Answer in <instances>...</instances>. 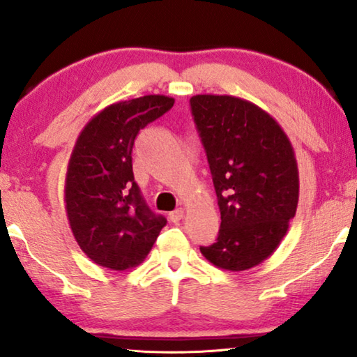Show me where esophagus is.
I'll return each mask as SVG.
<instances>
[{
  "mask_svg": "<svg viewBox=\"0 0 357 357\" xmlns=\"http://www.w3.org/2000/svg\"><path fill=\"white\" fill-rule=\"evenodd\" d=\"M183 217H184V209L183 208L174 209V211H172L170 214H168V219H170L173 223L181 222V220H183Z\"/></svg>",
  "mask_w": 357,
  "mask_h": 357,
  "instance_id": "34e87169",
  "label": "esophagus"
}]
</instances>
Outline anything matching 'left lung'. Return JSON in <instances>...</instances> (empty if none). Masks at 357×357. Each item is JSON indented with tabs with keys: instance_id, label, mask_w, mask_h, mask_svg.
I'll return each mask as SVG.
<instances>
[{
	"instance_id": "1",
	"label": "left lung",
	"mask_w": 357,
	"mask_h": 357,
	"mask_svg": "<svg viewBox=\"0 0 357 357\" xmlns=\"http://www.w3.org/2000/svg\"><path fill=\"white\" fill-rule=\"evenodd\" d=\"M190 110L222 219L215 243L200 252L217 268L250 269L279 247L296 214L293 146L273 116L244 99L198 94Z\"/></svg>"
}]
</instances>
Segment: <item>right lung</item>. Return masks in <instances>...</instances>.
Masks as SVG:
<instances>
[{"label":"right lung","instance_id":"right-lung-1","mask_svg":"<svg viewBox=\"0 0 357 357\" xmlns=\"http://www.w3.org/2000/svg\"><path fill=\"white\" fill-rule=\"evenodd\" d=\"M174 104L143 96L113 104L89 121L72 151L64 202L72 233L96 264L124 271L142 263L167 219L144 202L132 172L138 132Z\"/></svg>","mask_w":357,"mask_h":357}]
</instances>
